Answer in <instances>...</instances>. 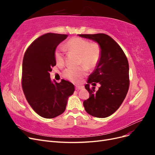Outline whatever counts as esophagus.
Here are the masks:
<instances>
[{
  "mask_svg": "<svg viewBox=\"0 0 155 155\" xmlns=\"http://www.w3.org/2000/svg\"><path fill=\"white\" fill-rule=\"evenodd\" d=\"M84 88L83 86H76V90H81V89H83Z\"/></svg>",
  "mask_w": 155,
  "mask_h": 155,
  "instance_id": "obj_1",
  "label": "esophagus"
}]
</instances>
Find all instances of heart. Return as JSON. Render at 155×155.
<instances>
[{
	"label": "heart",
	"mask_w": 155,
	"mask_h": 155,
	"mask_svg": "<svg viewBox=\"0 0 155 155\" xmlns=\"http://www.w3.org/2000/svg\"><path fill=\"white\" fill-rule=\"evenodd\" d=\"M65 46L69 51L79 54L78 63L82 65L79 67H68L63 72L64 78L76 83L86 74L85 66L87 68L91 69L96 66L100 61L101 49L97 43H91L87 39L78 37H74L69 39ZM54 58L56 63L58 65H63L64 63V51L61 46H58L56 48Z\"/></svg>",
	"instance_id": "1"
}]
</instances>
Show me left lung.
I'll use <instances>...</instances> for the list:
<instances>
[{
    "label": "left lung",
    "instance_id": "left-lung-1",
    "mask_svg": "<svg viewBox=\"0 0 155 155\" xmlns=\"http://www.w3.org/2000/svg\"><path fill=\"white\" fill-rule=\"evenodd\" d=\"M99 44L100 61L87 80L85 87L90 97L83 101L88 114L96 118H106L115 112L122 104L129 87V63L120 45L105 34H79ZM99 82L101 87L97 91L89 84Z\"/></svg>",
    "mask_w": 155,
    "mask_h": 155
}]
</instances>
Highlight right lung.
Here are the masks:
<instances>
[{
  "mask_svg": "<svg viewBox=\"0 0 155 155\" xmlns=\"http://www.w3.org/2000/svg\"><path fill=\"white\" fill-rule=\"evenodd\" d=\"M68 35L48 33L36 39L26 50L22 61V88L27 101L43 118H54L66 109L68 98L75 91L70 82L52 83L50 77L55 66L54 52Z\"/></svg>",
  "mask_w": 155,
  "mask_h": 155,
  "instance_id": "add662e5",
  "label": "right lung"
}]
</instances>
